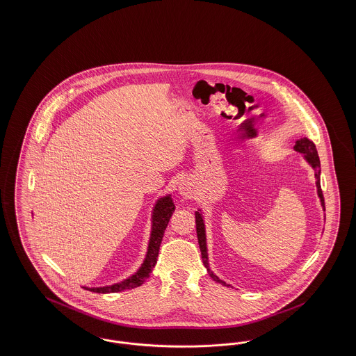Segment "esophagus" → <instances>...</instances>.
<instances>
[{
  "mask_svg": "<svg viewBox=\"0 0 356 356\" xmlns=\"http://www.w3.org/2000/svg\"><path fill=\"white\" fill-rule=\"evenodd\" d=\"M179 192H180V196L186 200L195 197V193H196L195 188L191 183H183L181 186H179Z\"/></svg>",
  "mask_w": 356,
  "mask_h": 356,
  "instance_id": "esophagus-1",
  "label": "esophagus"
}]
</instances>
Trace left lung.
<instances>
[{"label": "left lung", "instance_id": "obj_1", "mask_svg": "<svg viewBox=\"0 0 356 356\" xmlns=\"http://www.w3.org/2000/svg\"><path fill=\"white\" fill-rule=\"evenodd\" d=\"M293 149L296 152L303 153L305 154V159L307 160V163L314 168L315 170V179H316V188H318V196L321 197V203H322L323 209L325 211V207H324V197H323L322 188H321V160H319V156H318V151H316V147L315 144L308 140L307 137L303 138H299L296 143H295V147ZM195 218H196V232H197V240H199V247H200V251H202V259H203L204 267L207 268V271L209 273V276L220 283L222 286H227L228 284L225 282L220 280L213 272L211 271L209 268V263H208V252H207V237H205V224H204L203 215H202V209L196 211L195 212Z\"/></svg>", "mask_w": 356, "mask_h": 356}]
</instances>
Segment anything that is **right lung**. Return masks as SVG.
<instances>
[{
  "label": "right lung",
  "instance_id": "right-lung-1",
  "mask_svg": "<svg viewBox=\"0 0 356 356\" xmlns=\"http://www.w3.org/2000/svg\"><path fill=\"white\" fill-rule=\"evenodd\" d=\"M175 212V204L170 197V195H167L156 202V205L153 208L152 213V232L149 237V244H148V251L145 254L144 263L138 268V271L135 275L129 276L128 279L112 284L106 287H84L85 289H89L92 292L97 293H109V292H121L125 289H132V288L141 286L151 275L156 263H157V256H159V250L160 244L164 236V231L170 222V216Z\"/></svg>",
  "mask_w": 356,
  "mask_h": 356
}]
</instances>
